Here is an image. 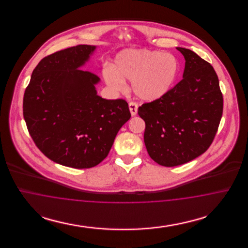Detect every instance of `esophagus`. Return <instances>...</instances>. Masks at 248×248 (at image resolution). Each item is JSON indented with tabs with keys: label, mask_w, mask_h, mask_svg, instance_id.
<instances>
[{
	"label": "esophagus",
	"mask_w": 248,
	"mask_h": 248,
	"mask_svg": "<svg viewBox=\"0 0 248 248\" xmlns=\"http://www.w3.org/2000/svg\"><path fill=\"white\" fill-rule=\"evenodd\" d=\"M129 109L132 116H135L138 112V104L134 101H131L129 103Z\"/></svg>",
	"instance_id": "34e87169"
}]
</instances>
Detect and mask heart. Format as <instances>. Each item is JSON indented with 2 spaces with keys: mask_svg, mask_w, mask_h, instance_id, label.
I'll list each match as a JSON object with an SVG mask.
<instances>
[{
  "mask_svg": "<svg viewBox=\"0 0 248 248\" xmlns=\"http://www.w3.org/2000/svg\"><path fill=\"white\" fill-rule=\"evenodd\" d=\"M178 73V62L170 53L149 49H127L120 52L112 68L104 72L106 83L115 90L132 80V89L143 100L152 101L165 95L173 86Z\"/></svg>",
  "mask_w": 248,
  "mask_h": 248,
  "instance_id": "heart-1",
  "label": "heart"
}]
</instances>
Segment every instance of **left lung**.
I'll return each instance as SVG.
<instances>
[{
    "label": "left lung",
    "mask_w": 248,
    "mask_h": 248,
    "mask_svg": "<svg viewBox=\"0 0 248 248\" xmlns=\"http://www.w3.org/2000/svg\"><path fill=\"white\" fill-rule=\"evenodd\" d=\"M177 49L186 60L183 79L138 110L146 124L148 154L167 167L186 164L206 152L223 112L218 78L210 63L189 49Z\"/></svg>",
    "instance_id": "obj_1"
}]
</instances>
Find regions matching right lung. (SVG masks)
<instances>
[{
  "label": "right lung",
  "instance_id": "1",
  "mask_svg": "<svg viewBox=\"0 0 248 248\" xmlns=\"http://www.w3.org/2000/svg\"><path fill=\"white\" fill-rule=\"evenodd\" d=\"M94 49L79 45L44 58L24 94V119L38 149L53 162L77 169L101 163L131 117L124 99L97 95L98 76L79 70Z\"/></svg>",
  "mask_w": 248,
  "mask_h": 248
}]
</instances>
